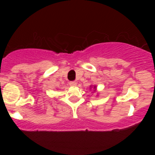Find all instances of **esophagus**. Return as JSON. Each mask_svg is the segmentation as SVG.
<instances>
[{"label": "esophagus", "instance_id": "esophagus-1", "mask_svg": "<svg viewBox=\"0 0 155 155\" xmlns=\"http://www.w3.org/2000/svg\"><path fill=\"white\" fill-rule=\"evenodd\" d=\"M69 84H70L71 87H76V81H70Z\"/></svg>", "mask_w": 155, "mask_h": 155}]
</instances>
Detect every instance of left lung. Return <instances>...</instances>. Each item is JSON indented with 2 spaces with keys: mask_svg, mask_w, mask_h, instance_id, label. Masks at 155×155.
Returning a JSON list of instances; mask_svg holds the SVG:
<instances>
[{
  "mask_svg": "<svg viewBox=\"0 0 155 155\" xmlns=\"http://www.w3.org/2000/svg\"><path fill=\"white\" fill-rule=\"evenodd\" d=\"M91 89H92V90H93V92L97 91V87L95 85H90V90Z\"/></svg>",
  "mask_w": 155,
  "mask_h": 155,
  "instance_id": "8db88e82",
  "label": "left lung"
}]
</instances>
